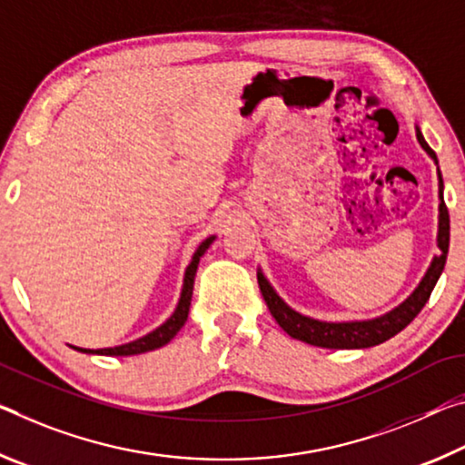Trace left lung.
Masks as SVG:
<instances>
[{
  "label": "left lung",
  "instance_id": "obj_1",
  "mask_svg": "<svg viewBox=\"0 0 465 465\" xmlns=\"http://www.w3.org/2000/svg\"><path fill=\"white\" fill-rule=\"evenodd\" d=\"M416 138L420 142V146L426 150V154L437 163V154L422 138L420 127H416ZM439 197H440V203H439L437 245L440 249V253L432 260L429 272L424 273L422 282L418 284L416 291L410 294L400 307H395L393 311H390V313H385L381 317L367 319V322H341V323L319 322V319L304 317L301 313H296L294 309L288 307V304L276 294V291L270 286L263 273L257 272L260 291L263 294L265 302H268L270 313L273 315V319H276L278 325L294 340L307 341L311 346L333 348V350L371 348V346L383 344L385 340H390L395 336V333H400L418 313H420L426 301L430 299V292L437 284L440 272L445 268L447 253H449V212L443 202V177H440V173H439Z\"/></svg>",
  "mask_w": 465,
  "mask_h": 465
}]
</instances>
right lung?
Returning a JSON list of instances; mask_svg holds the SVG:
<instances>
[{"instance_id":"obj_1","label":"right lung","mask_w":465,"mask_h":465,"mask_svg":"<svg viewBox=\"0 0 465 465\" xmlns=\"http://www.w3.org/2000/svg\"><path fill=\"white\" fill-rule=\"evenodd\" d=\"M212 241L214 237L205 239L197 251L193 253V260L192 263L187 265L185 270V280H183V291H181V299L177 309H174V313L166 319V322L156 327L154 331H150L148 336H143L140 340H134L129 341V344L124 346H115V348H101V350H86V348H75L80 350V352H88V354H104V356H132V354H142V352H150V350H156L164 344H169V341L177 336V331L181 330L183 325L187 322V315H189V304H192V294H193V280H195V272H197V263H200V257L205 253V249L212 245Z\"/></svg>"}]
</instances>
